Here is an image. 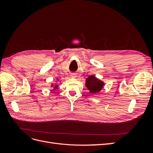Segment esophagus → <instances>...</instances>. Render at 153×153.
I'll use <instances>...</instances> for the list:
<instances>
[{"label": "esophagus", "mask_w": 153, "mask_h": 153, "mask_svg": "<svg viewBox=\"0 0 153 153\" xmlns=\"http://www.w3.org/2000/svg\"><path fill=\"white\" fill-rule=\"evenodd\" d=\"M70 76H71V78H75L76 77V75H75V73H71V75H70Z\"/></svg>", "instance_id": "obj_1"}]
</instances>
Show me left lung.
<instances>
[{
    "instance_id": "1",
    "label": "left lung",
    "mask_w": 153,
    "mask_h": 153,
    "mask_svg": "<svg viewBox=\"0 0 153 153\" xmlns=\"http://www.w3.org/2000/svg\"><path fill=\"white\" fill-rule=\"evenodd\" d=\"M85 85L91 94L100 92L104 86V82L99 80L94 75H91L86 78Z\"/></svg>"
}]
</instances>
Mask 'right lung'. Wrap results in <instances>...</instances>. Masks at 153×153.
<instances>
[{"mask_svg": "<svg viewBox=\"0 0 153 153\" xmlns=\"http://www.w3.org/2000/svg\"><path fill=\"white\" fill-rule=\"evenodd\" d=\"M53 85L52 84V87ZM57 87H58V85H55V87H54V89H57Z\"/></svg>", "mask_w": 153, "mask_h": 153, "instance_id": "right-lung-1", "label": "right lung"}]
</instances>
